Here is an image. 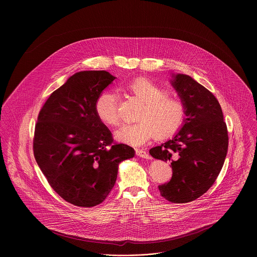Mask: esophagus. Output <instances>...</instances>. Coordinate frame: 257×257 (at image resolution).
<instances>
[{
  "label": "esophagus",
  "mask_w": 257,
  "mask_h": 257,
  "mask_svg": "<svg viewBox=\"0 0 257 257\" xmlns=\"http://www.w3.org/2000/svg\"><path fill=\"white\" fill-rule=\"evenodd\" d=\"M136 153L140 157H143V158H146V159H151V156L147 153V151H145L143 149H137Z\"/></svg>",
  "instance_id": "34e87169"
}]
</instances>
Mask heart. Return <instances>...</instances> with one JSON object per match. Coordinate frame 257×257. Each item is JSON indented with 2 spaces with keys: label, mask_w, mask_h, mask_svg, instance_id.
Returning <instances> with one entry per match:
<instances>
[{
  "label": "heart",
  "mask_w": 257,
  "mask_h": 257,
  "mask_svg": "<svg viewBox=\"0 0 257 257\" xmlns=\"http://www.w3.org/2000/svg\"><path fill=\"white\" fill-rule=\"evenodd\" d=\"M125 87L144 105L139 113V121L124 123L114 132V139L117 142L140 146L154 136L157 139L168 138L181 127L186 110L180 100L166 96L163 88L146 77H138L130 81ZM96 111L105 123L118 124L116 93L103 92L96 101Z\"/></svg>",
  "instance_id": "obj_1"
}]
</instances>
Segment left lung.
I'll return each mask as SVG.
<instances>
[{
	"label": "left lung",
	"instance_id": "8db88e82",
	"mask_svg": "<svg viewBox=\"0 0 257 257\" xmlns=\"http://www.w3.org/2000/svg\"><path fill=\"white\" fill-rule=\"evenodd\" d=\"M171 77L186 116L175 136L149 153L155 159L170 161L172 178L158 189L166 200L180 204L196 200L216 181L226 156L228 137L216 97L189 75Z\"/></svg>",
	"mask_w": 257,
	"mask_h": 257
}]
</instances>
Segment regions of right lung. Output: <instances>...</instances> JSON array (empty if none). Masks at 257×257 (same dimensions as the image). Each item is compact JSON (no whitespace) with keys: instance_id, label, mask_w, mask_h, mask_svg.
I'll use <instances>...</instances> for the list:
<instances>
[{"instance_id":"add662e5","label":"right lung","mask_w":257,"mask_h":257,"mask_svg":"<svg viewBox=\"0 0 257 257\" xmlns=\"http://www.w3.org/2000/svg\"><path fill=\"white\" fill-rule=\"evenodd\" d=\"M115 79L80 71L55 90L39 111L34 139L37 165L52 189L78 207H94L110 194L118 164L135 149L114 144L96 111V101Z\"/></svg>"}]
</instances>
